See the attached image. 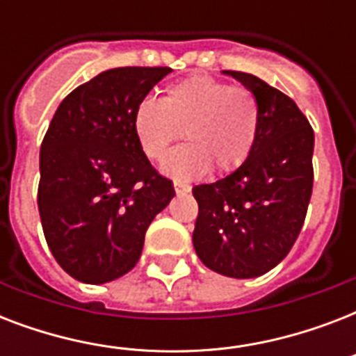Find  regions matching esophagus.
Masks as SVG:
<instances>
[{
    "label": "esophagus",
    "instance_id": "obj_1",
    "mask_svg": "<svg viewBox=\"0 0 356 356\" xmlns=\"http://www.w3.org/2000/svg\"><path fill=\"white\" fill-rule=\"evenodd\" d=\"M173 188H175L177 194H186V192H190V184L181 183V181H173Z\"/></svg>",
    "mask_w": 356,
    "mask_h": 356
}]
</instances>
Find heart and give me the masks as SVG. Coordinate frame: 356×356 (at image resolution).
Masks as SVG:
<instances>
[{
    "label": "heart",
    "mask_w": 356,
    "mask_h": 356,
    "mask_svg": "<svg viewBox=\"0 0 356 356\" xmlns=\"http://www.w3.org/2000/svg\"><path fill=\"white\" fill-rule=\"evenodd\" d=\"M184 136L190 144L170 151L161 168L177 181H190L214 166L227 173L242 166L259 134V103L248 88L207 75L170 85L162 102L144 99L134 108L133 131L151 161Z\"/></svg>",
    "instance_id": "obj_1"
}]
</instances>
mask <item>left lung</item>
<instances>
[{
    "label": "left lung",
    "mask_w": 356,
    "mask_h": 356,
    "mask_svg": "<svg viewBox=\"0 0 356 356\" xmlns=\"http://www.w3.org/2000/svg\"><path fill=\"white\" fill-rule=\"evenodd\" d=\"M259 103V134L227 177L192 188L194 249L209 270L253 279L275 268L303 227L312 194L314 131L298 105L259 77L223 72Z\"/></svg>",
    "instance_id": "left-lung-1"
}]
</instances>
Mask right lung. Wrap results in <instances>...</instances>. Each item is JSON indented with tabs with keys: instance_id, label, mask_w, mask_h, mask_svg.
I'll list each match as a JSON object with an SVG mask.
<instances>
[{
	"instance_id": "obj_1",
	"label": "right lung",
	"mask_w": 356,
	"mask_h": 356,
	"mask_svg": "<svg viewBox=\"0 0 356 356\" xmlns=\"http://www.w3.org/2000/svg\"><path fill=\"white\" fill-rule=\"evenodd\" d=\"M170 68H114L58 105L40 147L38 212L68 275L103 284L138 262L145 231L175 195L140 149L134 108Z\"/></svg>"
}]
</instances>
